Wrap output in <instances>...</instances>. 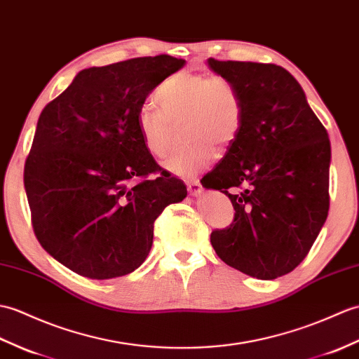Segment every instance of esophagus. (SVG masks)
<instances>
[{"instance_id": "esophagus-1", "label": "esophagus", "mask_w": 359, "mask_h": 359, "mask_svg": "<svg viewBox=\"0 0 359 359\" xmlns=\"http://www.w3.org/2000/svg\"><path fill=\"white\" fill-rule=\"evenodd\" d=\"M188 193L191 196H200V193H202V183H200L198 180H189L188 183Z\"/></svg>"}]
</instances>
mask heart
Masks as SVG:
<instances>
[{
	"mask_svg": "<svg viewBox=\"0 0 359 359\" xmlns=\"http://www.w3.org/2000/svg\"><path fill=\"white\" fill-rule=\"evenodd\" d=\"M162 108L144 104L137 111V130L148 153L165 159L172 148V123L185 121L191 140L172 156L166 168L180 177H193L215 159V147L231 145L238 136L243 108L236 87L223 76L177 72L156 90Z\"/></svg>",
	"mask_w": 359,
	"mask_h": 359,
	"instance_id": "b5f03b06",
	"label": "heart"
}]
</instances>
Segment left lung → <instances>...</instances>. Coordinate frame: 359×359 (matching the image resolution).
<instances>
[{
  "label": "left lung",
  "mask_w": 359,
  "mask_h": 359,
  "mask_svg": "<svg viewBox=\"0 0 359 359\" xmlns=\"http://www.w3.org/2000/svg\"><path fill=\"white\" fill-rule=\"evenodd\" d=\"M208 65L236 87L243 108L238 136L202 179L236 211L211 245L231 268L273 280L304 260L327 219V131L283 67L214 57Z\"/></svg>",
  "instance_id": "8db88e82"
}]
</instances>
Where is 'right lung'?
Here are the masks:
<instances>
[{
  "mask_svg": "<svg viewBox=\"0 0 359 359\" xmlns=\"http://www.w3.org/2000/svg\"><path fill=\"white\" fill-rule=\"evenodd\" d=\"M183 65L157 55L91 67L39 114L24 165L32 226L41 246L82 277L137 269L154 220L187 197L185 183L157 165L137 130L147 96Z\"/></svg>",
  "mask_w": 359,
  "mask_h": 359,
  "instance_id": "1",
  "label": "right lung"
}]
</instances>
